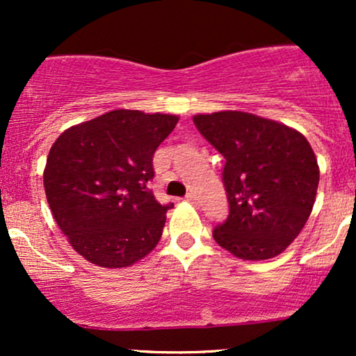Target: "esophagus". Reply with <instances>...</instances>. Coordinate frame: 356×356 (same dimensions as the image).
Returning <instances> with one entry per match:
<instances>
[{"instance_id":"obj_1","label":"esophagus","mask_w":356,"mask_h":356,"mask_svg":"<svg viewBox=\"0 0 356 356\" xmlns=\"http://www.w3.org/2000/svg\"><path fill=\"white\" fill-rule=\"evenodd\" d=\"M184 199H186V201H187V202H194V201H195L194 194H187V195H186V197H184Z\"/></svg>"}]
</instances>
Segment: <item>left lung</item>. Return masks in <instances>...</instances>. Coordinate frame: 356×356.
Returning a JSON list of instances; mask_svg holds the SVG:
<instances>
[{
	"instance_id": "left-lung-1",
	"label": "left lung",
	"mask_w": 356,
	"mask_h": 356,
	"mask_svg": "<svg viewBox=\"0 0 356 356\" xmlns=\"http://www.w3.org/2000/svg\"><path fill=\"white\" fill-rule=\"evenodd\" d=\"M199 132L226 159L229 218L216 243L244 261L271 259L298 238L316 199L320 167L301 132L239 110L197 113Z\"/></svg>"
}]
</instances>
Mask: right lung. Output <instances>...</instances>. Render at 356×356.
<instances>
[{"mask_svg":"<svg viewBox=\"0 0 356 356\" xmlns=\"http://www.w3.org/2000/svg\"><path fill=\"white\" fill-rule=\"evenodd\" d=\"M179 117L112 110L65 130L43 170L47 201L70 246L88 263L117 269L161 241L167 211L149 191L152 157Z\"/></svg>","mask_w":356,"mask_h":356,"instance_id":"right-lung-1","label":"right lung"}]
</instances>
